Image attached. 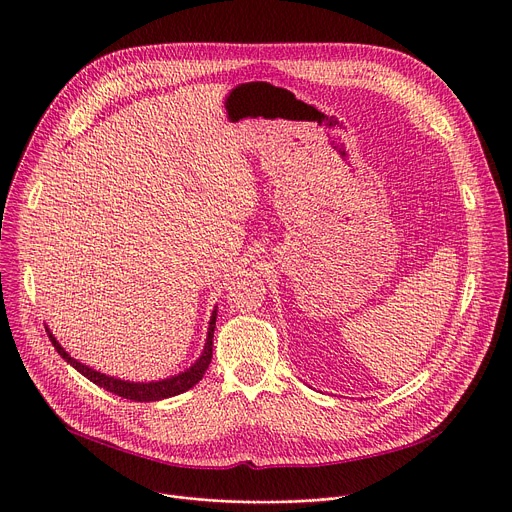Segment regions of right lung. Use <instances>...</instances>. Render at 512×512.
I'll return each instance as SVG.
<instances>
[{"mask_svg":"<svg viewBox=\"0 0 512 512\" xmlns=\"http://www.w3.org/2000/svg\"><path fill=\"white\" fill-rule=\"evenodd\" d=\"M46 329V335H49L53 347L57 349V353L69 363L73 365L81 376H85L89 382H94L96 386L116 394V396H122L126 400H134V402H157V400H163V398H171V396H177V394H183L185 390L194 388L206 374V369L212 361V337H214V329H216V306L212 310V316H210V322H208V335H206V343H204V351L202 355L196 359V363H192L188 369L179 371L177 376H171V378H165V380H157V382H130V380H120V378H114V376H106L102 374V371L89 367L77 359H73L63 347L61 343L55 339V335L51 333L49 327Z\"/></svg>","mask_w":512,"mask_h":512,"instance_id":"right-lung-1","label":"right lung"}]
</instances>
